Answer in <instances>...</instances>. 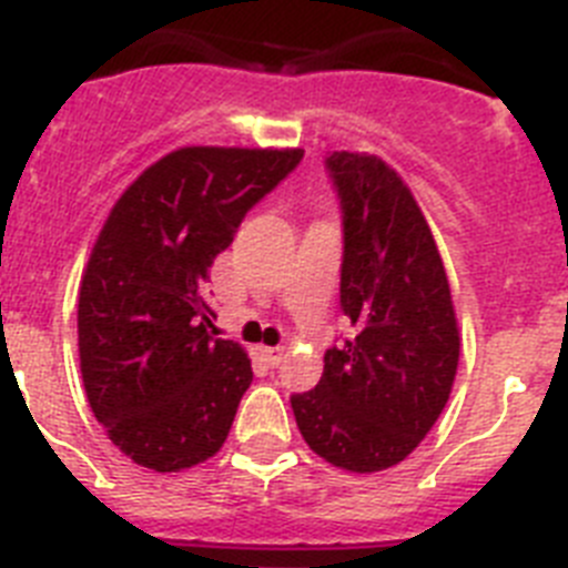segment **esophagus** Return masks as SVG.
<instances>
[{"label":"esophagus","instance_id":"34e87169","mask_svg":"<svg viewBox=\"0 0 568 568\" xmlns=\"http://www.w3.org/2000/svg\"><path fill=\"white\" fill-rule=\"evenodd\" d=\"M260 354H263V359L268 362V365H280L285 356V351L280 345L277 347H260Z\"/></svg>","mask_w":568,"mask_h":568}]
</instances>
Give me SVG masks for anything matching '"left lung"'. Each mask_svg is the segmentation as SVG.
Segmentation results:
<instances>
[{"instance_id":"left-lung-1","label":"left lung","mask_w":568,"mask_h":568,"mask_svg":"<svg viewBox=\"0 0 568 568\" xmlns=\"http://www.w3.org/2000/svg\"><path fill=\"white\" fill-rule=\"evenodd\" d=\"M342 209L339 305L351 336L325 351L314 390L294 393L316 456L351 473L405 462L447 405L458 325L436 240L405 181L376 155L325 158Z\"/></svg>"}]
</instances>
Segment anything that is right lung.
<instances>
[{
    "label": "right lung",
    "instance_id": "1",
    "mask_svg": "<svg viewBox=\"0 0 568 568\" xmlns=\"http://www.w3.org/2000/svg\"><path fill=\"white\" fill-rule=\"evenodd\" d=\"M300 161L303 150L183 146L112 206L81 280L79 356L95 418L141 467L178 473L226 442L252 362L209 331L203 283Z\"/></svg>",
    "mask_w": 568,
    "mask_h": 568
}]
</instances>
